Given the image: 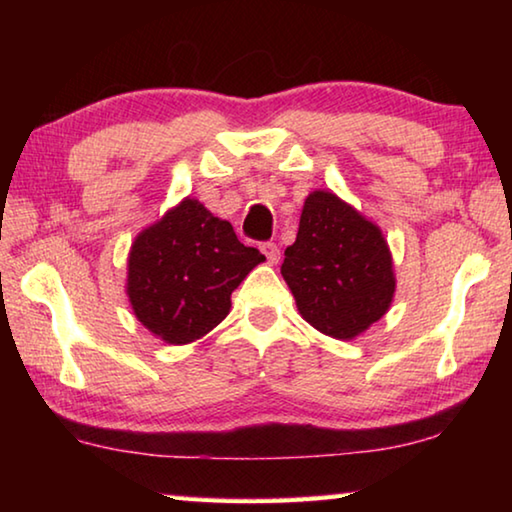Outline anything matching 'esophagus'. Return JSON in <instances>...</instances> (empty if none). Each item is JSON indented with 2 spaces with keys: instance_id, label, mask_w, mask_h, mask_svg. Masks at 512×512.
Instances as JSON below:
<instances>
[{
  "instance_id": "1",
  "label": "esophagus",
  "mask_w": 512,
  "mask_h": 512,
  "mask_svg": "<svg viewBox=\"0 0 512 512\" xmlns=\"http://www.w3.org/2000/svg\"><path fill=\"white\" fill-rule=\"evenodd\" d=\"M259 248H262V253L266 255V262L268 264L280 262V246L273 244V241H264V244L259 246Z\"/></svg>"
}]
</instances>
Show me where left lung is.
Instances as JSON below:
<instances>
[{"label": "left lung", "instance_id": "1", "mask_svg": "<svg viewBox=\"0 0 512 512\" xmlns=\"http://www.w3.org/2000/svg\"><path fill=\"white\" fill-rule=\"evenodd\" d=\"M282 277L300 316L332 339L350 341L386 314L395 293L393 257L381 230L325 189L302 207Z\"/></svg>", "mask_w": 512, "mask_h": 512}]
</instances>
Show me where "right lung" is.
<instances>
[{
  "label": "right lung",
  "mask_w": 512,
  "mask_h": 512,
  "mask_svg": "<svg viewBox=\"0 0 512 512\" xmlns=\"http://www.w3.org/2000/svg\"><path fill=\"white\" fill-rule=\"evenodd\" d=\"M259 262L264 255L241 244L228 221L185 198L133 241L126 293L151 334L185 345L228 316L232 291Z\"/></svg>",
  "instance_id": "right-lung-1"
}]
</instances>
